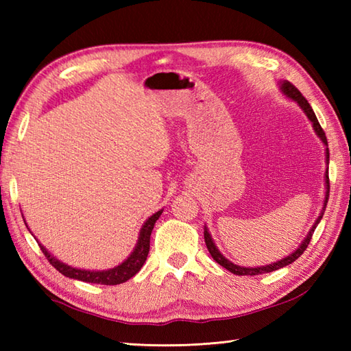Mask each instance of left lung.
I'll return each instance as SVG.
<instances>
[{
    "instance_id": "obj_1",
    "label": "left lung",
    "mask_w": 351,
    "mask_h": 351,
    "mask_svg": "<svg viewBox=\"0 0 351 351\" xmlns=\"http://www.w3.org/2000/svg\"><path fill=\"white\" fill-rule=\"evenodd\" d=\"M282 92L285 93V95L288 96V98H291V99H293V101H295L297 104H299V106L303 108L304 113H306V116L309 117V121H311L312 123H314V130H315V132H317V136L323 140V143H324V145H327L326 132L323 131L322 125H319L318 119H317V116H315V113H314V110H312V107L309 106V102H308V101H306V98H304V96L300 93L299 88H297L295 86H293L291 83H288V81H285V83L282 84ZM326 154H327V155H326V158H327L326 161H327V164H329V149H326ZM326 184H327V191H326V200H324L323 213L326 211L327 200H329V189H330V185H329V171H326ZM323 213H322V215H319V217L317 219L315 225L312 226V229L309 230L308 237L304 238L300 247L297 249V250L293 253V255H289V256H287V258H283V259L278 261V263H273V264H270V265H265V267H258V268H244V267H238V265L232 264V263H230V261H228L225 256L221 255V253L219 252V249H217V247H215L214 243H213V238H211L210 232H208L206 229H205V232H204V235H205V243H206V247H208V250H210L211 256L214 258L215 263H219L221 267H225L226 270H229L230 273L238 274V276H256V274H263V273H270V271H274V270H279V268L285 267V265H289L291 263H294V261H295L297 258H299L304 250H306V247H308L309 243H311L312 234H314V230H315L317 225H318L319 220H322V217H323Z\"/></svg>"
}]
</instances>
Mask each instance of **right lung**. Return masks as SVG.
I'll use <instances>...</instances> for the list:
<instances>
[{
	"label": "right lung",
	"instance_id": "right-lung-1",
	"mask_svg": "<svg viewBox=\"0 0 351 351\" xmlns=\"http://www.w3.org/2000/svg\"><path fill=\"white\" fill-rule=\"evenodd\" d=\"M162 211L155 213L154 215H151L146 220V223L143 225L140 230V237L136 249L131 253V256L122 263L121 265H117L116 268H111V270L107 271H87V270H78V268H73L66 265L60 261L56 259L54 256L48 253V250L43 247L42 244H39L40 250L43 252V255L47 256V259L49 261V264L56 268L57 271H60L66 278L71 279H77V280H83L87 283H101V285H119V283H123L128 279H131L134 274H137L140 271V268L143 267L145 261L147 258L149 253V243H151V234L155 221L158 220V217L161 215Z\"/></svg>",
	"mask_w": 351,
	"mask_h": 351
}]
</instances>
